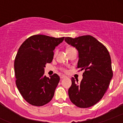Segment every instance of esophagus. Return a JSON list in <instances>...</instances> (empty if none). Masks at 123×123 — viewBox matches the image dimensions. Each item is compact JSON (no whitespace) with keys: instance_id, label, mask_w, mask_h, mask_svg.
<instances>
[{"instance_id":"obj_1","label":"esophagus","mask_w":123,"mask_h":123,"mask_svg":"<svg viewBox=\"0 0 123 123\" xmlns=\"http://www.w3.org/2000/svg\"><path fill=\"white\" fill-rule=\"evenodd\" d=\"M66 76L65 75H61V76H60V78H61V79H64V78H66Z\"/></svg>"}]
</instances>
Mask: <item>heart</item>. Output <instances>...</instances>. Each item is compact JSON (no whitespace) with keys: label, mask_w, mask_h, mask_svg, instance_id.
<instances>
[{"label":"heart","mask_w":123,"mask_h":123,"mask_svg":"<svg viewBox=\"0 0 123 123\" xmlns=\"http://www.w3.org/2000/svg\"><path fill=\"white\" fill-rule=\"evenodd\" d=\"M69 48H68V49H69Z\"/></svg>","instance_id":"heart-1"}]
</instances>
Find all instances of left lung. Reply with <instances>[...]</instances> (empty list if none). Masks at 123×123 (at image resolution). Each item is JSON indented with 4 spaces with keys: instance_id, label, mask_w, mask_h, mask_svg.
<instances>
[{
    "instance_id": "8db88e82",
    "label": "left lung",
    "mask_w": 123,
    "mask_h": 123,
    "mask_svg": "<svg viewBox=\"0 0 123 123\" xmlns=\"http://www.w3.org/2000/svg\"><path fill=\"white\" fill-rule=\"evenodd\" d=\"M68 44L79 52L77 68L84 70L80 83L71 78L68 95L72 103L80 108L92 107L103 98L113 77L111 59L107 48L90 35L65 37Z\"/></svg>"
}]
</instances>
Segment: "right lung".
<instances>
[{
    "instance_id": "1",
    "label": "right lung",
    "mask_w": 123,
    "mask_h": 123,
    "mask_svg": "<svg viewBox=\"0 0 123 123\" xmlns=\"http://www.w3.org/2000/svg\"><path fill=\"white\" fill-rule=\"evenodd\" d=\"M63 37L32 36L18 49L14 60V73L18 91L25 100L34 106H43L52 100L60 80L56 73L46 77L44 69L54 58V50Z\"/></svg>"
}]
</instances>
